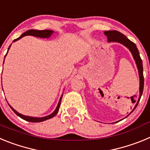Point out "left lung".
Instances as JSON below:
<instances>
[{"mask_svg":"<svg viewBox=\"0 0 150 150\" xmlns=\"http://www.w3.org/2000/svg\"><path fill=\"white\" fill-rule=\"evenodd\" d=\"M104 34L107 36L108 43H110V42L119 43H120V44L125 46L126 48H128V50H129V51L132 52V55L134 58V60L135 63H136V65H137V70H138L139 78H140V87H139L140 95H139V98L137 101V104L134 106V108L133 110L131 112V113H132V112L134 110V109L136 108L137 104H138L140 98H141V95H142L143 94V90H144V79L142 60L140 59V53H139V51L137 48V46H136L135 43H134L132 41L128 40V38H127V37H125L124 34L120 33V31H117V30H105V31H104ZM128 115H130V113Z\"/></svg>","mask_w":150,"mask_h":150,"instance_id":"8db88e82","label":"left lung"}]
</instances>
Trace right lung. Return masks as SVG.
Instances as JSON below:
<instances>
[{
  "label": "right lung",
  "mask_w": 150,
  "mask_h": 150,
  "mask_svg": "<svg viewBox=\"0 0 150 150\" xmlns=\"http://www.w3.org/2000/svg\"><path fill=\"white\" fill-rule=\"evenodd\" d=\"M53 33H54V31L52 30H34V29H30V30H27V31H25V33H23V34H22V35H21L18 38L14 40L13 41V43H14V42H16V41L18 40L21 39V38H22L23 37H25V36H28V35L34 36V37H37V38H50L52 35V34H53ZM10 46H11V44H10V46H9V48H8L6 54L8 53V51H9V50H10ZM6 55H5V57H4V59H5V58H6ZM3 91H4V90H3ZM62 96H63V94H62V96L60 97L59 104H58V105H57V107H56V108H55V110L52 112L51 114L48 115V116H43V117H34V116H25V115H23V114H22V113H19L18 112H17V111L14 108H13V107H12L10 104H9V106L10 107V108L13 110V112H15L17 116H19L20 118H22V120L30 122H43V121H45V120H50V119H51V118L54 117V116H55V115L58 113V112H59V107H60V105H61V101H62Z\"/></svg>",
  "instance_id": "1"
}]
</instances>
